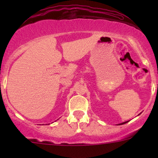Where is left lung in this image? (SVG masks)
Returning <instances> with one entry per match:
<instances>
[{"instance_id":"left-lung-1","label":"left lung","mask_w":158,"mask_h":158,"mask_svg":"<svg viewBox=\"0 0 158 158\" xmlns=\"http://www.w3.org/2000/svg\"><path fill=\"white\" fill-rule=\"evenodd\" d=\"M128 123V121H127V122H125V123H121V124H119V125H123V124H125V123Z\"/></svg>"}]
</instances>
